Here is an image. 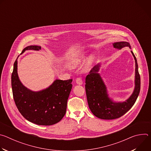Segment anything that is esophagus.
<instances>
[{
  "instance_id": "obj_1",
  "label": "esophagus",
  "mask_w": 151,
  "mask_h": 151,
  "mask_svg": "<svg viewBox=\"0 0 151 151\" xmlns=\"http://www.w3.org/2000/svg\"><path fill=\"white\" fill-rule=\"evenodd\" d=\"M76 83L78 85H82V83H83L82 79L80 78H78L76 79Z\"/></svg>"
}]
</instances>
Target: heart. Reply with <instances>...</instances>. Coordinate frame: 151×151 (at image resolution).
Returning a JSON list of instances; mask_svg holds the SVG:
<instances>
[{"label": "heart", "instance_id": "heart-1", "mask_svg": "<svg viewBox=\"0 0 151 151\" xmlns=\"http://www.w3.org/2000/svg\"><path fill=\"white\" fill-rule=\"evenodd\" d=\"M84 58H85V55L83 54H81L78 55H76L70 60V61H69V66L71 68L77 67L78 65H79ZM95 60H96V57L94 54H91L88 57V58L87 59V61H86L85 66L83 68L84 71L85 72L88 71L91 69Z\"/></svg>", "mask_w": 151, "mask_h": 151}]
</instances>
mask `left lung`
I'll return each mask as SVG.
<instances>
[{
  "instance_id": "1",
  "label": "left lung",
  "mask_w": 151,
  "mask_h": 151,
  "mask_svg": "<svg viewBox=\"0 0 151 151\" xmlns=\"http://www.w3.org/2000/svg\"><path fill=\"white\" fill-rule=\"evenodd\" d=\"M115 48L121 49L131 46L127 42H118L112 44ZM131 52L135 60V87L132 94L123 102L114 101L109 97L107 87L99 73L100 63L97 64L90 72L85 79V91L89 108L97 118L102 119L118 118L130 110L135 103L140 90V77L138 70L136 58L132 51Z\"/></svg>"
}]
</instances>
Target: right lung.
<instances>
[{
  "mask_svg": "<svg viewBox=\"0 0 151 151\" xmlns=\"http://www.w3.org/2000/svg\"><path fill=\"white\" fill-rule=\"evenodd\" d=\"M40 49V46H28L21 54L27 50L39 51ZM18 57L14 64L11 85L14 99L19 112L27 120L37 125H51L58 122L66 112L72 79H56L45 89L32 91L19 79L17 72Z\"/></svg>",
  "mask_w": 151,
  "mask_h": 151,
  "instance_id": "add662e5",
  "label": "right lung"
}]
</instances>
